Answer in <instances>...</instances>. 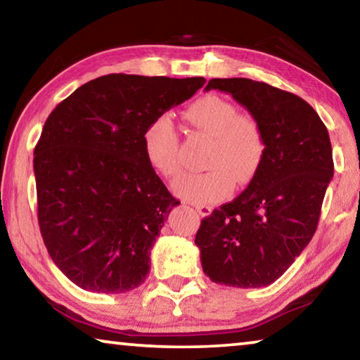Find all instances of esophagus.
<instances>
[{
  "instance_id": "1",
  "label": "esophagus",
  "mask_w": 360,
  "mask_h": 360,
  "mask_svg": "<svg viewBox=\"0 0 360 360\" xmlns=\"http://www.w3.org/2000/svg\"><path fill=\"white\" fill-rule=\"evenodd\" d=\"M195 210L198 211V214H202V216H208L210 213H211V208L210 205H195Z\"/></svg>"
}]
</instances>
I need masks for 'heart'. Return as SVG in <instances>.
Masks as SVG:
<instances>
[{"instance_id":"heart-1","label":"heart","mask_w":360,"mask_h":360,"mask_svg":"<svg viewBox=\"0 0 360 360\" xmlns=\"http://www.w3.org/2000/svg\"><path fill=\"white\" fill-rule=\"evenodd\" d=\"M184 118L211 138L202 173H191L174 181L176 195L197 205L214 203L227 197L233 182L248 184L262 163L266 138L258 120L238 113L231 101L207 94L186 108ZM142 152L147 163L163 178L181 171L178 136L168 117H157L142 134Z\"/></svg>"}]
</instances>
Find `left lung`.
<instances>
[{"label":"left lung","instance_id":"8db88e82","mask_svg":"<svg viewBox=\"0 0 360 360\" xmlns=\"http://www.w3.org/2000/svg\"><path fill=\"white\" fill-rule=\"evenodd\" d=\"M258 120L266 153L247 189L200 222L195 245L214 283L259 288L276 282L311 242L333 178L328 131L304 99L248 78H213Z\"/></svg>","mask_w":360,"mask_h":360}]
</instances>
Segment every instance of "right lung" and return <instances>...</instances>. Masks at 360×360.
Listing matches in <instances>:
<instances>
[{
	"mask_svg": "<svg viewBox=\"0 0 360 360\" xmlns=\"http://www.w3.org/2000/svg\"><path fill=\"white\" fill-rule=\"evenodd\" d=\"M203 84L110 73L51 112L33 152L38 224L56 266L79 288L124 293L144 283L152 245L181 202L147 163L142 134Z\"/></svg>",
	"mask_w": 360,
	"mask_h": 360,
	"instance_id": "obj_1",
	"label": "right lung"
}]
</instances>
